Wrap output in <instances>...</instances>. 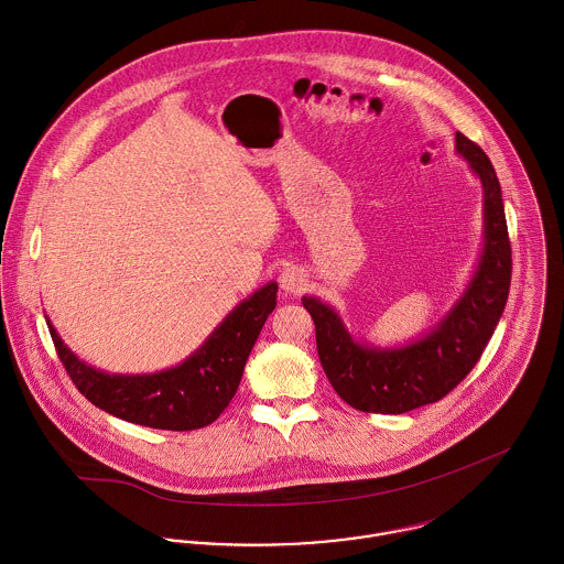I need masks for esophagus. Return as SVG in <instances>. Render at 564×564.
Instances as JSON below:
<instances>
[{
	"label": "esophagus",
	"instance_id": "34e87169",
	"mask_svg": "<svg viewBox=\"0 0 564 564\" xmlns=\"http://www.w3.org/2000/svg\"><path fill=\"white\" fill-rule=\"evenodd\" d=\"M280 286L286 293H300L306 286V275L300 267H286L280 273Z\"/></svg>",
	"mask_w": 564,
	"mask_h": 564
}]
</instances>
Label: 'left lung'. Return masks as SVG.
Listing matches in <instances>:
<instances>
[{
	"label": "left lung",
	"mask_w": 564,
	"mask_h": 564,
	"mask_svg": "<svg viewBox=\"0 0 564 564\" xmlns=\"http://www.w3.org/2000/svg\"><path fill=\"white\" fill-rule=\"evenodd\" d=\"M456 154L482 184L484 239L465 291L438 322L402 345L382 347L356 338L319 297H302L315 322L323 371L356 410L402 414L445 398L476 367L506 308L512 258L501 186L488 156L460 132Z\"/></svg>",
	"instance_id": "left-lung-1"
}]
</instances>
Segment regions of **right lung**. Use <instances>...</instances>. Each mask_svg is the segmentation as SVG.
I'll return each mask as SVG.
<instances>
[{
  "label": "right lung",
  "instance_id": "add662e5",
  "mask_svg": "<svg viewBox=\"0 0 564 564\" xmlns=\"http://www.w3.org/2000/svg\"><path fill=\"white\" fill-rule=\"evenodd\" d=\"M278 304L267 282L237 304L180 365L154 373H110L84 362L47 319L56 351L82 395L112 416L156 430H197L232 402L249 351Z\"/></svg>",
  "mask_w": 564,
  "mask_h": 564
}]
</instances>
